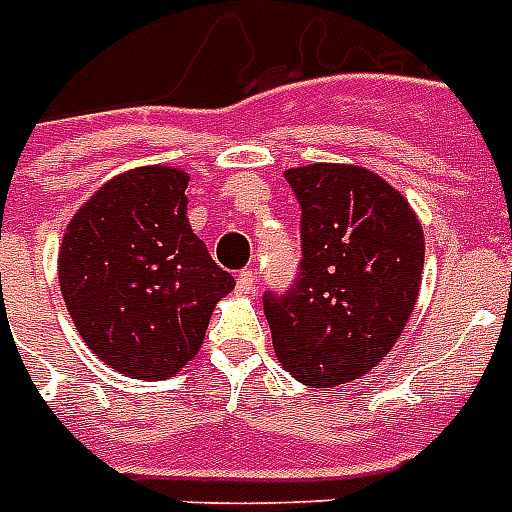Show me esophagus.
I'll use <instances>...</instances> for the list:
<instances>
[{"label": "esophagus", "instance_id": "esophagus-1", "mask_svg": "<svg viewBox=\"0 0 512 512\" xmlns=\"http://www.w3.org/2000/svg\"><path fill=\"white\" fill-rule=\"evenodd\" d=\"M255 285H257L255 271H249V268H246V271H241V274H238L236 287L241 290V293H252V290H255Z\"/></svg>", "mask_w": 512, "mask_h": 512}]
</instances>
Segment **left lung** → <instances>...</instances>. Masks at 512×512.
Masks as SVG:
<instances>
[{"label":"left lung","mask_w":512,"mask_h":512,"mask_svg":"<svg viewBox=\"0 0 512 512\" xmlns=\"http://www.w3.org/2000/svg\"><path fill=\"white\" fill-rule=\"evenodd\" d=\"M301 203V276L263 295L276 361L295 380H361L393 350L420 293L426 241L418 214L388 181L342 162L285 170Z\"/></svg>","instance_id":"1"}]
</instances>
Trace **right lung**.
<instances>
[{
	"mask_svg": "<svg viewBox=\"0 0 512 512\" xmlns=\"http://www.w3.org/2000/svg\"><path fill=\"white\" fill-rule=\"evenodd\" d=\"M189 173L143 165L105 181L64 230L59 285L86 347L132 380H168L198 355L236 279L187 219Z\"/></svg>",
	"mask_w": 512,
	"mask_h": 512,
	"instance_id": "1",
	"label": "right lung"
}]
</instances>
